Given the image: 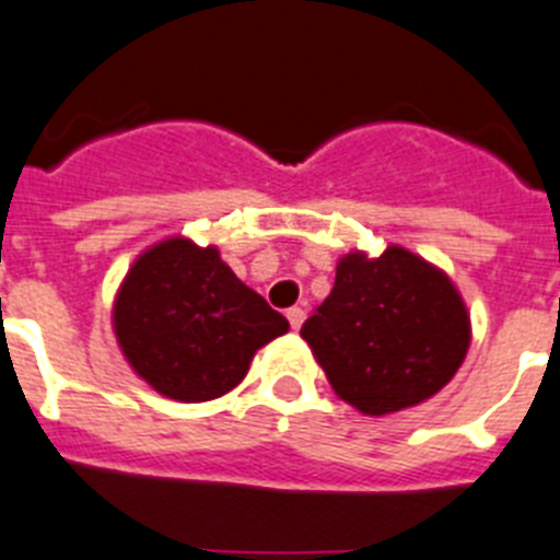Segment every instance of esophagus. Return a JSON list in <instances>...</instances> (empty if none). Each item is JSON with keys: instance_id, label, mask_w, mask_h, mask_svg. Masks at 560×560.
<instances>
[{"instance_id": "obj_1", "label": "esophagus", "mask_w": 560, "mask_h": 560, "mask_svg": "<svg viewBox=\"0 0 560 560\" xmlns=\"http://www.w3.org/2000/svg\"><path fill=\"white\" fill-rule=\"evenodd\" d=\"M288 318H290V327H293V330H299V327L304 324V310L302 307H290Z\"/></svg>"}]
</instances>
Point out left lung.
I'll return each instance as SVG.
<instances>
[{
	"label": "left lung",
	"mask_w": 560,
	"mask_h": 560,
	"mask_svg": "<svg viewBox=\"0 0 560 560\" xmlns=\"http://www.w3.org/2000/svg\"><path fill=\"white\" fill-rule=\"evenodd\" d=\"M302 338L338 398L364 416L427 401L458 373L469 313L450 276L398 244L347 253Z\"/></svg>",
	"instance_id": "1"
}]
</instances>
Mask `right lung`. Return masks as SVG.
Here are the masks:
<instances>
[{"mask_svg":"<svg viewBox=\"0 0 560 560\" xmlns=\"http://www.w3.org/2000/svg\"><path fill=\"white\" fill-rule=\"evenodd\" d=\"M288 318L222 261L213 244H153L121 281L113 332L139 378L176 401H210L242 384L258 347Z\"/></svg>","mask_w":560,"mask_h":560,"instance_id":"obj_1","label":"right lung"}]
</instances>
